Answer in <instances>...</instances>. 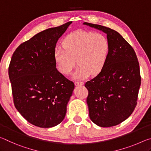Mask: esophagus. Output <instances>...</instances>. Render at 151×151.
I'll use <instances>...</instances> for the list:
<instances>
[{
  "mask_svg": "<svg viewBox=\"0 0 151 151\" xmlns=\"http://www.w3.org/2000/svg\"><path fill=\"white\" fill-rule=\"evenodd\" d=\"M83 81H75V85L76 86H82L83 85Z\"/></svg>",
  "mask_w": 151,
  "mask_h": 151,
  "instance_id": "obj_1",
  "label": "esophagus"
}]
</instances>
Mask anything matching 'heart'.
<instances>
[{
  "instance_id": "1",
  "label": "heart",
  "mask_w": 151,
  "mask_h": 151,
  "mask_svg": "<svg viewBox=\"0 0 151 151\" xmlns=\"http://www.w3.org/2000/svg\"><path fill=\"white\" fill-rule=\"evenodd\" d=\"M63 49L54 51L55 65L61 73L70 74L79 65L73 78L81 80L100 73L107 61L110 44L106 37L100 33L78 30L68 35L62 42Z\"/></svg>"
}]
</instances>
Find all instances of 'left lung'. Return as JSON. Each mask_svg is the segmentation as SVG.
<instances>
[{
    "label": "left lung",
    "mask_w": 151,
    "mask_h": 151,
    "mask_svg": "<svg viewBox=\"0 0 151 151\" xmlns=\"http://www.w3.org/2000/svg\"><path fill=\"white\" fill-rule=\"evenodd\" d=\"M83 24L104 32L110 44L104 68L85 83L89 115L99 127H114L127 119L137 106L141 83L139 63L134 49L117 31L99 24Z\"/></svg>",
    "instance_id": "left-lung-1"
}]
</instances>
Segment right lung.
<instances>
[{
	"label": "right lung",
	"instance_id": "right-lung-1",
	"mask_svg": "<svg viewBox=\"0 0 151 151\" xmlns=\"http://www.w3.org/2000/svg\"><path fill=\"white\" fill-rule=\"evenodd\" d=\"M72 22L40 32L21 43L9 67L16 109L29 123L51 128L62 122L74 83L57 70L53 54L59 38Z\"/></svg>",
	"mask_w": 151,
	"mask_h": 151
}]
</instances>
